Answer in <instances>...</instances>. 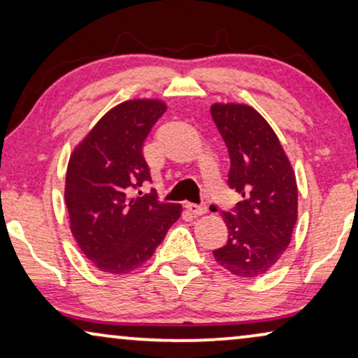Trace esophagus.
I'll return each instance as SVG.
<instances>
[{
    "mask_svg": "<svg viewBox=\"0 0 358 358\" xmlns=\"http://www.w3.org/2000/svg\"><path fill=\"white\" fill-rule=\"evenodd\" d=\"M189 213H192L194 217H200V215L207 213V205H197V203H185Z\"/></svg>",
    "mask_w": 358,
    "mask_h": 358,
    "instance_id": "1",
    "label": "esophagus"
}]
</instances>
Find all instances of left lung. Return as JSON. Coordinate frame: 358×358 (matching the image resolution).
I'll return each instance as SVG.
<instances>
[{
	"mask_svg": "<svg viewBox=\"0 0 358 358\" xmlns=\"http://www.w3.org/2000/svg\"><path fill=\"white\" fill-rule=\"evenodd\" d=\"M212 117L229 153L228 185L243 200L222 217L228 241L215 249L220 266L252 278L275 266L290 244L298 217V189L275 131L246 104H213Z\"/></svg>",
	"mask_w": 358,
	"mask_h": 358,
	"instance_id": "obj_1",
	"label": "left lung"
}]
</instances>
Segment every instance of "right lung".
I'll list each match as a JSON object with an SVG mask.
<instances>
[{"label":"right lung","mask_w":358,"mask_h":358,"mask_svg":"<svg viewBox=\"0 0 358 358\" xmlns=\"http://www.w3.org/2000/svg\"><path fill=\"white\" fill-rule=\"evenodd\" d=\"M166 112L158 99H134L110 109L70 156L65 202L83 254L109 273H129L153 256L182 212L159 202L155 190L135 195L151 180L143 141Z\"/></svg>","instance_id":"obj_1"}]
</instances>
